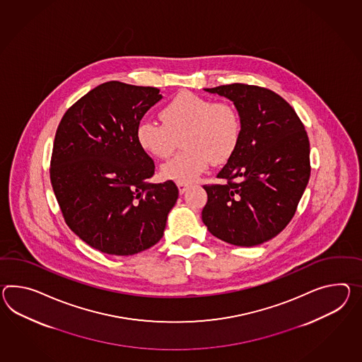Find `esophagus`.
Instances as JSON below:
<instances>
[{
  "label": "esophagus",
  "mask_w": 362,
  "mask_h": 362,
  "mask_svg": "<svg viewBox=\"0 0 362 362\" xmlns=\"http://www.w3.org/2000/svg\"><path fill=\"white\" fill-rule=\"evenodd\" d=\"M177 188H179V194H183L185 191H187V188H188V185H183V183H177Z\"/></svg>",
  "instance_id": "34e87169"
}]
</instances>
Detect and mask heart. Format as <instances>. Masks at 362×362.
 <instances>
[{"label":"heart","mask_w":362,"mask_h":362,"mask_svg":"<svg viewBox=\"0 0 362 362\" xmlns=\"http://www.w3.org/2000/svg\"><path fill=\"white\" fill-rule=\"evenodd\" d=\"M162 123L142 120L136 128L140 148L156 158L170 157L183 140L185 151L160 168L166 180L189 185L213 163H222L238 148L242 122L237 108L185 91L160 111Z\"/></svg>","instance_id":"obj_1"}]
</instances>
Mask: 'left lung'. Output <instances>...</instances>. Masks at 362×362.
Masks as SVG:
<instances>
[{
    "mask_svg": "<svg viewBox=\"0 0 362 362\" xmlns=\"http://www.w3.org/2000/svg\"><path fill=\"white\" fill-rule=\"evenodd\" d=\"M238 110V148L205 185L202 218L214 237L234 246L262 245L291 222L309 183L310 142L294 108L269 88L231 83L205 88Z\"/></svg>",
    "mask_w": 362,
    "mask_h": 362,
    "instance_id": "1",
    "label": "left lung"
}]
</instances>
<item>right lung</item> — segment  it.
Returning a JSON list of instances; mask_svg holds the SVG:
<instances>
[{
  "instance_id": "add662e5",
  "label": "right lung",
  "mask_w": 362,
  "mask_h": 362,
  "mask_svg": "<svg viewBox=\"0 0 362 362\" xmlns=\"http://www.w3.org/2000/svg\"><path fill=\"white\" fill-rule=\"evenodd\" d=\"M162 98L159 88L110 81L90 90L62 116L49 177L69 229L108 255H134L163 235L177 185L149 183L154 162L136 128Z\"/></svg>"
}]
</instances>
